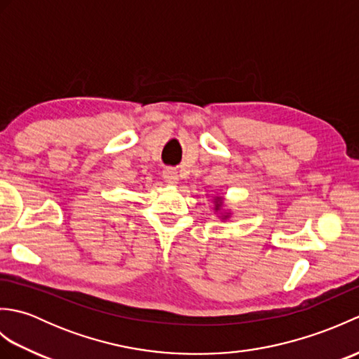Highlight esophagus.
<instances>
[{
    "instance_id": "1",
    "label": "esophagus",
    "mask_w": 359,
    "mask_h": 359,
    "mask_svg": "<svg viewBox=\"0 0 359 359\" xmlns=\"http://www.w3.org/2000/svg\"><path fill=\"white\" fill-rule=\"evenodd\" d=\"M163 179L166 182H170V184H177L179 174L174 170V168H166V170H163Z\"/></svg>"
}]
</instances>
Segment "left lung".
<instances>
[{
    "instance_id": "left-lung-1",
    "label": "left lung",
    "mask_w": 359,
    "mask_h": 359,
    "mask_svg": "<svg viewBox=\"0 0 359 359\" xmlns=\"http://www.w3.org/2000/svg\"><path fill=\"white\" fill-rule=\"evenodd\" d=\"M217 202H216V210H219L220 208V205H222V202H220V199H216Z\"/></svg>"
}]
</instances>
